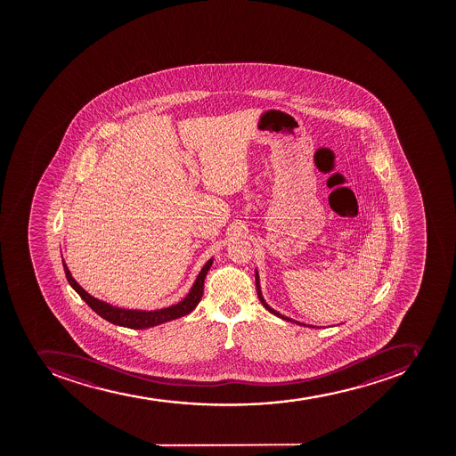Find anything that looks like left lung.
Instances as JSON below:
<instances>
[{"mask_svg": "<svg viewBox=\"0 0 456 456\" xmlns=\"http://www.w3.org/2000/svg\"><path fill=\"white\" fill-rule=\"evenodd\" d=\"M255 281H256V291H258V297L261 300L262 306L265 307L266 311L271 312V314H275V316H279V318L284 319L287 322L297 323V325H303V327L314 328V325H307V323L298 322V321H295V319L287 318L284 314H280V312L274 311L273 307L265 302V298L262 296L261 286H259V274L258 270H255Z\"/></svg>", "mask_w": 456, "mask_h": 456, "instance_id": "8db88e82", "label": "left lung"}]
</instances>
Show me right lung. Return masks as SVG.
<instances>
[{
    "mask_svg": "<svg viewBox=\"0 0 456 456\" xmlns=\"http://www.w3.org/2000/svg\"><path fill=\"white\" fill-rule=\"evenodd\" d=\"M214 258L208 259L206 265L202 266L200 274L197 275L194 284L188 291V295L182 298L181 302L172 305L163 309H156V311H138V309H124V307H117L110 303L103 302L99 298L89 295L83 287L73 279V275L69 273V266L62 259L64 265L65 277L69 280V286L80 295V297L89 305L99 316L106 319L108 322L119 327L131 328V330H145V328L156 327L160 323L169 322L174 319L182 318L185 314H191L197 307L198 303L201 300L202 293H204V280H206L207 273L213 265Z\"/></svg>",
    "mask_w": 456,
    "mask_h": 456,
    "instance_id": "obj_1",
    "label": "right lung"
}]
</instances>
